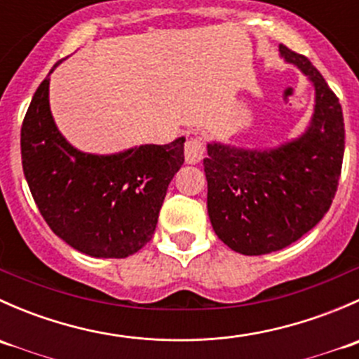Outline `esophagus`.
Wrapping results in <instances>:
<instances>
[{"mask_svg": "<svg viewBox=\"0 0 359 359\" xmlns=\"http://www.w3.org/2000/svg\"><path fill=\"white\" fill-rule=\"evenodd\" d=\"M203 154H205V142H203L201 137L187 140L186 149H184V156H186V161L189 163V165L201 161Z\"/></svg>", "mask_w": 359, "mask_h": 359, "instance_id": "1", "label": "esophagus"}]
</instances>
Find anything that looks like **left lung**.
Instances as JSON below:
<instances>
[{"label": "left lung", "mask_w": 359, "mask_h": 359, "mask_svg": "<svg viewBox=\"0 0 359 359\" xmlns=\"http://www.w3.org/2000/svg\"><path fill=\"white\" fill-rule=\"evenodd\" d=\"M280 53L314 86L306 132L273 149L212 142L203 159L213 231L243 255L276 252L313 229L334 201L342 170L346 130L339 99L307 57L283 45Z\"/></svg>", "instance_id": "obj_1"}]
</instances>
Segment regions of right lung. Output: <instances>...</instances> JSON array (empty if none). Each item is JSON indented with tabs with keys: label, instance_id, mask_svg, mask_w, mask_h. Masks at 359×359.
Masks as SVG:
<instances>
[{
	"label": "right lung",
	"instance_id": "right-lung-1",
	"mask_svg": "<svg viewBox=\"0 0 359 359\" xmlns=\"http://www.w3.org/2000/svg\"><path fill=\"white\" fill-rule=\"evenodd\" d=\"M48 76L20 130L24 175L39 213L78 252L97 259L133 255L153 238L168 184L184 163L186 139L116 154L81 153L53 121Z\"/></svg>",
	"mask_w": 359,
	"mask_h": 359
}]
</instances>
